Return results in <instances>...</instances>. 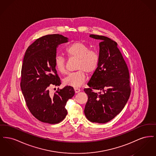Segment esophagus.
Segmentation results:
<instances>
[{
    "mask_svg": "<svg viewBox=\"0 0 156 156\" xmlns=\"http://www.w3.org/2000/svg\"><path fill=\"white\" fill-rule=\"evenodd\" d=\"M75 92V93H78L79 92H80V89H78V88H74Z\"/></svg>",
    "mask_w": 156,
    "mask_h": 156,
    "instance_id": "34e87169",
    "label": "esophagus"
}]
</instances>
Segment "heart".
<instances>
[{"mask_svg": "<svg viewBox=\"0 0 156 156\" xmlns=\"http://www.w3.org/2000/svg\"><path fill=\"white\" fill-rule=\"evenodd\" d=\"M69 58L78 59L76 69L78 71L69 74L63 80L65 85L78 88L86 80L87 74H92L97 69L99 64V55L96 51L90 50L89 46L81 43L75 42L66 48ZM54 65L57 71L61 74L66 73V62L61 55H57L54 58Z\"/></svg>", "mask_w": 156, "mask_h": 156, "instance_id": "1", "label": "heart"}]
</instances>
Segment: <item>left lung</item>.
Segmentation results:
<instances>
[{"label": "left lung", "mask_w": 156, "mask_h": 156, "mask_svg": "<svg viewBox=\"0 0 156 156\" xmlns=\"http://www.w3.org/2000/svg\"><path fill=\"white\" fill-rule=\"evenodd\" d=\"M89 37L101 42L98 66L84 89L88 97L84 113L91 122L105 123L122 111L130 97L129 73L116 42L103 36Z\"/></svg>", "instance_id": "left-lung-1"}]
</instances>
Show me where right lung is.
Masks as SVG:
<instances>
[{"instance_id": "obj_1", "label": "right lung", "mask_w": 156, "mask_h": 156, "mask_svg": "<svg viewBox=\"0 0 156 156\" xmlns=\"http://www.w3.org/2000/svg\"><path fill=\"white\" fill-rule=\"evenodd\" d=\"M68 38L61 34H49L37 39L27 48L23 58L20 87L26 105L38 120L50 124L58 123L67 116L66 105L74 95L72 87L58 88L61 84L54 65L58 45ZM55 90V88H54Z\"/></svg>"}]
</instances>
